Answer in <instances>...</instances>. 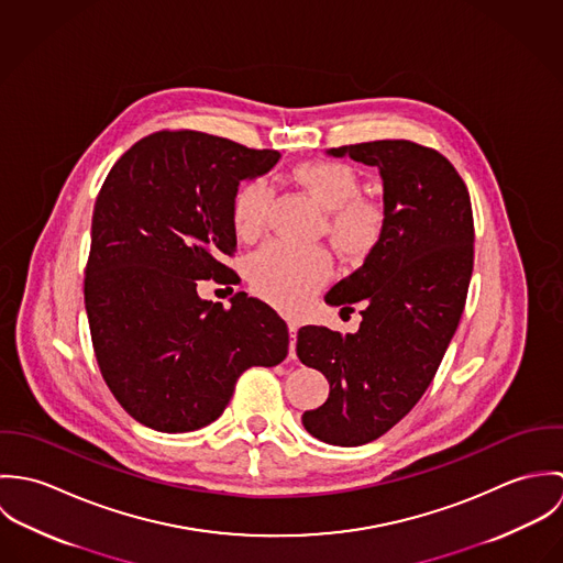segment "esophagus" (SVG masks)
Segmentation results:
<instances>
[{
    "instance_id": "obj_1",
    "label": "esophagus",
    "mask_w": 563,
    "mask_h": 563,
    "mask_svg": "<svg viewBox=\"0 0 563 563\" xmlns=\"http://www.w3.org/2000/svg\"><path fill=\"white\" fill-rule=\"evenodd\" d=\"M297 329H299L297 322H288V331H290V346H288V349H290V357L297 355V353H295V346H297V340H295V338H297Z\"/></svg>"
}]
</instances>
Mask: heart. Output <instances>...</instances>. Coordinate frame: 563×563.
I'll use <instances>...</instances> for the list:
<instances>
[{"mask_svg": "<svg viewBox=\"0 0 563 563\" xmlns=\"http://www.w3.org/2000/svg\"><path fill=\"white\" fill-rule=\"evenodd\" d=\"M295 181L327 214V236L346 260H362L384 236V210L362 197L357 173L342 162H303ZM271 188L264 179L244 184L232 201V225L239 241H255L266 228ZM331 273L324 249H301L271 242L246 266L253 290L284 312L301 310Z\"/></svg>", "mask_w": 563, "mask_h": 563, "instance_id": "b5f03b06", "label": "heart"}]
</instances>
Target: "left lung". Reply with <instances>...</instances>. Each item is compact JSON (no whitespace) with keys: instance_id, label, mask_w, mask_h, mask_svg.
Returning a JSON list of instances; mask_svg holds the SVG:
<instances>
[{"instance_id":"left-lung-1","label":"left lung","mask_w":563,"mask_h":563,"mask_svg":"<svg viewBox=\"0 0 563 563\" xmlns=\"http://www.w3.org/2000/svg\"><path fill=\"white\" fill-rule=\"evenodd\" d=\"M327 154L377 166L384 179L382 241L324 295L342 310L360 303V329L297 333L299 360L329 382L303 427L327 444L360 446L393 429L433 382L466 306L475 223L464 179L435 150L373 141Z\"/></svg>"}]
</instances>
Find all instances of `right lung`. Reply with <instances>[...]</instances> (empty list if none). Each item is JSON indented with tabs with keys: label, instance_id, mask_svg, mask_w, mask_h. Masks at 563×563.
Wrapping results in <instances>:
<instances>
[{
	"label": "right lung",
	"instance_id": "obj_1",
	"mask_svg": "<svg viewBox=\"0 0 563 563\" xmlns=\"http://www.w3.org/2000/svg\"><path fill=\"white\" fill-rule=\"evenodd\" d=\"M279 152L192 130L156 132L110 168L92 212L84 303L99 371L141 424L184 433L214 422L251 366L288 355V327L260 299L230 308L199 279L239 284L232 201Z\"/></svg>",
	"mask_w": 563,
	"mask_h": 563
}]
</instances>
